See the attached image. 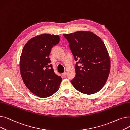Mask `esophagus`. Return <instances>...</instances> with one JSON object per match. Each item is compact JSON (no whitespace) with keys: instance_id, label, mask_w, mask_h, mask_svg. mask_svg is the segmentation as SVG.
<instances>
[{"instance_id":"34e87169","label":"esophagus","mask_w":130,"mask_h":130,"mask_svg":"<svg viewBox=\"0 0 130 130\" xmlns=\"http://www.w3.org/2000/svg\"><path fill=\"white\" fill-rule=\"evenodd\" d=\"M62 75H63V77H65L66 76V75H67V73H66V72H65V73H63V74H62Z\"/></svg>"}]
</instances>
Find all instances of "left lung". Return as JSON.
Returning a JSON list of instances; mask_svg holds the SVG:
<instances>
[{
	"mask_svg": "<svg viewBox=\"0 0 130 130\" xmlns=\"http://www.w3.org/2000/svg\"><path fill=\"white\" fill-rule=\"evenodd\" d=\"M76 61L75 77L71 80L75 88L91 95L105 85L111 69V60L102 40L94 33L78 31L64 34ZM77 63H79L78 66Z\"/></svg>",
	"mask_w": 130,
	"mask_h": 130,
	"instance_id": "left-lung-1",
	"label": "left lung"
}]
</instances>
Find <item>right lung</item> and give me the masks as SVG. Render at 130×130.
<instances>
[{
    "label": "right lung",
    "instance_id": "right-lung-1",
    "mask_svg": "<svg viewBox=\"0 0 130 130\" xmlns=\"http://www.w3.org/2000/svg\"><path fill=\"white\" fill-rule=\"evenodd\" d=\"M59 35L42 34L29 39L19 60L20 72L26 86L40 98L49 97L59 89L61 78L55 73L49 55L59 42Z\"/></svg>",
    "mask_w": 130,
    "mask_h": 130
}]
</instances>
